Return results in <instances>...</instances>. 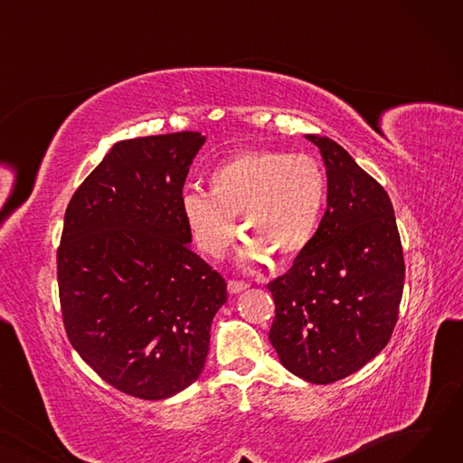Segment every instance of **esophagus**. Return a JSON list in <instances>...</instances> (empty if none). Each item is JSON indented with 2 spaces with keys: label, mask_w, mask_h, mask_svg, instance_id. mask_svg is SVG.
I'll return each instance as SVG.
<instances>
[{
  "label": "esophagus",
  "mask_w": 463,
  "mask_h": 463,
  "mask_svg": "<svg viewBox=\"0 0 463 463\" xmlns=\"http://www.w3.org/2000/svg\"><path fill=\"white\" fill-rule=\"evenodd\" d=\"M248 287H250V283L248 281H241V279H229V283H227L229 293H232V295L241 293V290L248 288Z\"/></svg>",
  "instance_id": "obj_1"
}]
</instances>
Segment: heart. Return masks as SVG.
<instances>
[{"mask_svg": "<svg viewBox=\"0 0 463 463\" xmlns=\"http://www.w3.org/2000/svg\"><path fill=\"white\" fill-rule=\"evenodd\" d=\"M208 192L187 191L182 215L204 255L222 257L236 238V217L246 234V262L287 264L317 234L328 197L323 165L307 154L246 150L219 161L208 175Z\"/></svg>", "mask_w": 463, "mask_h": 463, "instance_id": "obj_1", "label": "heart"}]
</instances>
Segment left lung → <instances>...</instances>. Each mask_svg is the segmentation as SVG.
<instances>
[{"instance_id": "1", "label": "left lung", "mask_w": 463, "mask_h": 463, "mask_svg": "<svg viewBox=\"0 0 463 463\" xmlns=\"http://www.w3.org/2000/svg\"><path fill=\"white\" fill-rule=\"evenodd\" d=\"M326 165V212L311 246L269 283L276 304L270 344L283 366L330 384L358 372L391 339L405 262L383 185L337 142L307 135Z\"/></svg>"}]
</instances>
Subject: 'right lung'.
<instances>
[{
  "mask_svg": "<svg viewBox=\"0 0 463 463\" xmlns=\"http://www.w3.org/2000/svg\"><path fill=\"white\" fill-rule=\"evenodd\" d=\"M206 137L116 142L72 194L58 248L63 326L80 358L116 391L175 396L197 379L223 276L187 244L184 182Z\"/></svg>",
  "mask_w": 463,
  "mask_h": 463,
  "instance_id": "obj_1",
  "label": "right lung"
}]
</instances>
